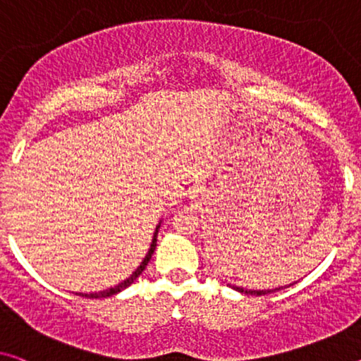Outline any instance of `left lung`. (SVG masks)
<instances>
[{
    "mask_svg": "<svg viewBox=\"0 0 361 361\" xmlns=\"http://www.w3.org/2000/svg\"><path fill=\"white\" fill-rule=\"evenodd\" d=\"M293 285V283H290ZM230 287L235 288L236 292L240 293H246V295H257V297H261V295H267V293H272V292H279V290H282L285 287H288V285H285V287H276V288H267V290H248V288H243V287H238V285H232L230 283Z\"/></svg>",
    "mask_w": 361,
    "mask_h": 361,
    "instance_id": "left-lung-1",
    "label": "left lung"
}]
</instances>
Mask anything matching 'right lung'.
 Listing matches in <instances>:
<instances>
[{
	"instance_id": "1",
	"label": "right lung",
	"mask_w": 361,
	"mask_h": 361,
	"mask_svg": "<svg viewBox=\"0 0 361 361\" xmlns=\"http://www.w3.org/2000/svg\"><path fill=\"white\" fill-rule=\"evenodd\" d=\"M160 224H162V220H160L157 227H155V232H154V236H152V243H150V248H149V251H147L146 257H144L141 264L137 266L136 271H134V272L131 274V276H129V277L126 279V281L120 282V283H118V285H115V287H110V288H106V290H102V292H94V293H79V295H82V297H85V298H106V297H111V295H116V293H120L121 290L128 288L129 285H131L134 281H136V279H137L139 276H141L144 269H146V266L149 264L150 257H152L154 251H155V246H157V235H159Z\"/></svg>"
}]
</instances>
